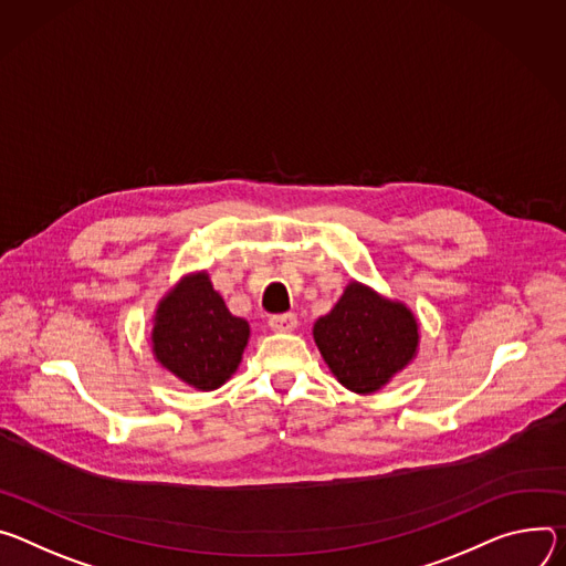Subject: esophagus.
Masks as SVG:
<instances>
[{
	"label": "esophagus",
	"instance_id": "1",
	"mask_svg": "<svg viewBox=\"0 0 566 566\" xmlns=\"http://www.w3.org/2000/svg\"><path fill=\"white\" fill-rule=\"evenodd\" d=\"M270 328L274 333H292L296 328V315H292V312H283V315H272L270 317Z\"/></svg>",
	"mask_w": 566,
	"mask_h": 566
}]
</instances>
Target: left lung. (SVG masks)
I'll use <instances>...</instances> for the list:
<instances>
[{"label":"left lung","instance_id":"left-lung-1","mask_svg":"<svg viewBox=\"0 0 566 566\" xmlns=\"http://www.w3.org/2000/svg\"><path fill=\"white\" fill-rule=\"evenodd\" d=\"M312 335L335 378L355 394L382 389L418 348L413 312L355 281Z\"/></svg>","mask_w":566,"mask_h":566}]
</instances>
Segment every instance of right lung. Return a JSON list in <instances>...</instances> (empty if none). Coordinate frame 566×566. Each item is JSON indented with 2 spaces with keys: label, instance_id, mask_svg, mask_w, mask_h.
Here are the masks:
<instances>
[{
  "label": "right lung",
  "instance_id": "1",
  "mask_svg": "<svg viewBox=\"0 0 566 566\" xmlns=\"http://www.w3.org/2000/svg\"><path fill=\"white\" fill-rule=\"evenodd\" d=\"M249 339V324L233 317L207 272L186 276L155 315L157 361L200 391L222 387L235 373Z\"/></svg>",
  "mask_w": 566,
  "mask_h": 566
}]
</instances>
